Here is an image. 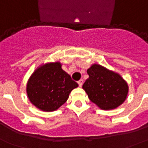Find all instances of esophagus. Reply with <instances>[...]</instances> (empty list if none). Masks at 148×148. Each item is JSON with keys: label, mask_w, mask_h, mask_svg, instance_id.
<instances>
[{"label": "esophagus", "mask_w": 148, "mask_h": 148, "mask_svg": "<svg viewBox=\"0 0 148 148\" xmlns=\"http://www.w3.org/2000/svg\"><path fill=\"white\" fill-rule=\"evenodd\" d=\"M77 83H78V85H79V86L81 87L82 86V84H83V80H82V79H80L79 81L77 82Z\"/></svg>", "instance_id": "obj_1"}]
</instances>
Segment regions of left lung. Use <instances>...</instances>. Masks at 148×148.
<instances>
[{
    "label": "left lung",
    "instance_id": "8db88e82",
    "mask_svg": "<svg viewBox=\"0 0 148 148\" xmlns=\"http://www.w3.org/2000/svg\"><path fill=\"white\" fill-rule=\"evenodd\" d=\"M89 77L82 88L92 103L103 110L115 109L124 102L128 85L120 75L98 64L87 70Z\"/></svg>",
    "mask_w": 148,
    "mask_h": 148
}]
</instances>
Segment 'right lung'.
<instances>
[{
    "label": "right lung",
    "mask_w": 148,
    "mask_h": 148,
    "mask_svg": "<svg viewBox=\"0 0 148 148\" xmlns=\"http://www.w3.org/2000/svg\"><path fill=\"white\" fill-rule=\"evenodd\" d=\"M78 86L62 69L59 62L39 66L33 73L26 86L32 104L43 111H53L67 101L72 90Z\"/></svg>",
    "instance_id": "right-lung-1"
}]
</instances>
